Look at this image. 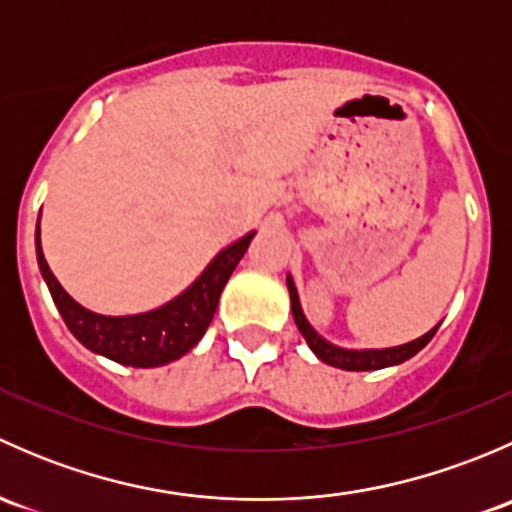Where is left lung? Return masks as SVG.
<instances>
[{
  "mask_svg": "<svg viewBox=\"0 0 512 512\" xmlns=\"http://www.w3.org/2000/svg\"><path fill=\"white\" fill-rule=\"evenodd\" d=\"M287 289H289V302H292L294 324H297V329H299V332H302V337L307 339L309 349H312V352L317 354V359H322L324 364L337 366V369H344V371H371V369H386V366L401 364V361L411 359V356L421 352V349L426 347L428 342H431L433 334H436V329H438V324H436V327H433L431 332H426V334H423V337L414 339V342L401 344V347H389V349H344V347H337V344L327 342V339H324L322 334L314 332V327L307 322V317H304L302 304H299L297 287H294L292 277H287Z\"/></svg>",
  "mask_w": 512,
  "mask_h": 512,
  "instance_id": "left-lung-1",
  "label": "left lung"
}]
</instances>
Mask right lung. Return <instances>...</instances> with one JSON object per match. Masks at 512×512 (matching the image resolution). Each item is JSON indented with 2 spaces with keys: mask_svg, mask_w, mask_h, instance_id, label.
<instances>
[{
  "mask_svg": "<svg viewBox=\"0 0 512 512\" xmlns=\"http://www.w3.org/2000/svg\"><path fill=\"white\" fill-rule=\"evenodd\" d=\"M252 237L255 232H247L245 237L220 250L213 262L205 267L203 275L178 297L165 302L163 307L143 314H128V317L96 314L69 297V292L59 285L54 272L46 265L44 252H41L39 225H36V260H39L41 277L54 297L56 309L64 317L66 327L86 349L118 361V364L153 369V366L180 359L203 339L205 329L210 327V319L218 309L220 292L230 280L237 262L245 255Z\"/></svg>",
  "mask_w": 512,
  "mask_h": 512,
  "instance_id": "obj_1",
  "label": "right lung"
}]
</instances>
